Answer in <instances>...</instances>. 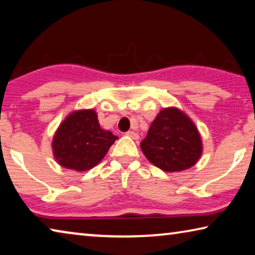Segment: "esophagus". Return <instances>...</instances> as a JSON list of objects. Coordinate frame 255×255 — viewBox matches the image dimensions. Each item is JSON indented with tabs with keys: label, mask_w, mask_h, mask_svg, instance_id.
<instances>
[{
	"label": "esophagus",
	"mask_w": 255,
	"mask_h": 255,
	"mask_svg": "<svg viewBox=\"0 0 255 255\" xmlns=\"http://www.w3.org/2000/svg\"><path fill=\"white\" fill-rule=\"evenodd\" d=\"M127 135L130 136V138H132V139H134V140H136V139L139 138V134L136 132H134V131H128L127 132Z\"/></svg>",
	"instance_id": "esophagus-1"
}]
</instances>
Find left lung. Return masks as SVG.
Here are the masks:
<instances>
[{
  "label": "left lung",
  "instance_id": "8db88e82",
  "mask_svg": "<svg viewBox=\"0 0 255 255\" xmlns=\"http://www.w3.org/2000/svg\"><path fill=\"white\" fill-rule=\"evenodd\" d=\"M140 146L148 160L165 172L187 170L202 155V140L197 128L177 108L159 112Z\"/></svg>",
  "mask_w": 255,
  "mask_h": 255
}]
</instances>
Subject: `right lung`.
Listing matches in <instances>:
<instances>
[{"mask_svg": "<svg viewBox=\"0 0 255 255\" xmlns=\"http://www.w3.org/2000/svg\"><path fill=\"white\" fill-rule=\"evenodd\" d=\"M116 139L111 131L100 128L95 111L74 112L53 136L54 158L64 167L88 171L105 157Z\"/></svg>", "mask_w": 255, "mask_h": 255, "instance_id": "obj_1", "label": "right lung"}]
</instances>
